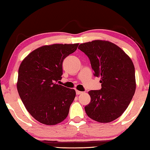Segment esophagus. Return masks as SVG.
Segmentation results:
<instances>
[{
    "label": "esophagus",
    "mask_w": 150,
    "mask_h": 150,
    "mask_svg": "<svg viewBox=\"0 0 150 150\" xmlns=\"http://www.w3.org/2000/svg\"><path fill=\"white\" fill-rule=\"evenodd\" d=\"M81 93H83V92H81V91H76V94H77V95H81Z\"/></svg>",
    "instance_id": "1"
}]
</instances>
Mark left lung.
Masks as SVG:
<instances>
[{"label":"left lung","instance_id":"1","mask_svg":"<svg viewBox=\"0 0 150 150\" xmlns=\"http://www.w3.org/2000/svg\"><path fill=\"white\" fill-rule=\"evenodd\" d=\"M89 58L95 77L102 88L88 91L91 102L85 107L88 117L108 123L122 115L136 91L135 68L130 57L118 45L105 40L79 45Z\"/></svg>","mask_w":150,"mask_h":150}]
</instances>
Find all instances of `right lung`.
I'll return each instance as SVG.
<instances>
[{"instance_id": "1", "label": "right lung", "mask_w": 150, "mask_h": 150, "mask_svg": "<svg viewBox=\"0 0 150 150\" xmlns=\"http://www.w3.org/2000/svg\"><path fill=\"white\" fill-rule=\"evenodd\" d=\"M78 45H44L28 55L20 65L18 92L26 110L40 122L55 125L69 114L75 91L57 82L62 78L63 59Z\"/></svg>"}]
</instances>
